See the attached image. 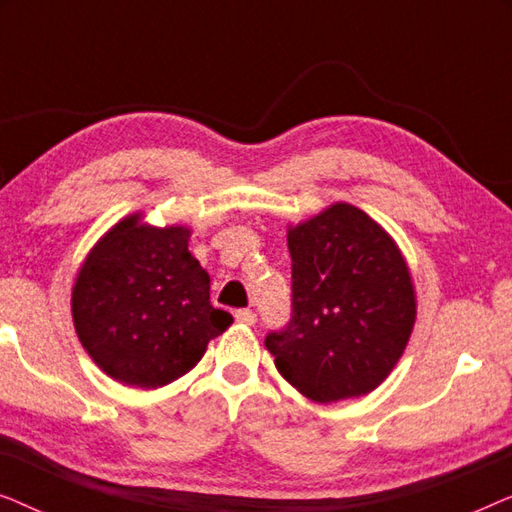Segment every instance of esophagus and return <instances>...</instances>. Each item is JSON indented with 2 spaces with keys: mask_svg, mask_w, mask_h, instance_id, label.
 I'll list each match as a JSON object with an SVG mask.
<instances>
[{
  "mask_svg": "<svg viewBox=\"0 0 512 512\" xmlns=\"http://www.w3.org/2000/svg\"><path fill=\"white\" fill-rule=\"evenodd\" d=\"M235 319L240 321L244 326H254L256 324V312L254 310H237Z\"/></svg>",
  "mask_w": 512,
  "mask_h": 512,
  "instance_id": "esophagus-1",
  "label": "esophagus"
}]
</instances>
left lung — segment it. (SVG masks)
<instances>
[{
	"label": "left lung",
	"mask_w": 512,
	"mask_h": 512,
	"mask_svg": "<svg viewBox=\"0 0 512 512\" xmlns=\"http://www.w3.org/2000/svg\"><path fill=\"white\" fill-rule=\"evenodd\" d=\"M291 319L265 335L275 366L317 403L370 394L401 359L417 317L408 263L387 230L335 202L289 228Z\"/></svg>",
	"instance_id": "left-lung-1"
}]
</instances>
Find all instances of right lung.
<instances>
[{"label": "right lung", "instance_id": "add662e5", "mask_svg": "<svg viewBox=\"0 0 512 512\" xmlns=\"http://www.w3.org/2000/svg\"><path fill=\"white\" fill-rule=\"evenodd\" d=\"M191 230L118 221L76 275L72 317L81 345L116 382L158 389L186 375L233 324L209 303V275L188 251Z\"/></svg>", "mask_w": 512, "mask_h": 512}]
</instances>
